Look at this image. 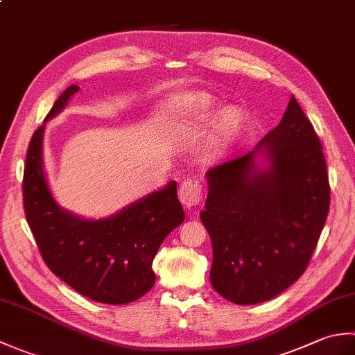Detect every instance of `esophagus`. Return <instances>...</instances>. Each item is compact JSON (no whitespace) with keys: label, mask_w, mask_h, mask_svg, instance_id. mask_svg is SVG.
<instances>
[{"label":"esophagus","mask_w":355,"mask_h":355,"mask_svg":"<svg viewBox=\"0 0 355 355\" xmlns=\"http://www.w3.org/2000/svg\"><path fill=\"white\" fill-rule=\"evenodd\" d=\"M178 197L186 209L197 207L201 202V197H202V189H201L200 182H197V180H186V182H183L182 186H180Z\"/></svg>","instance_id":"esophagus-1"}]
</instances>
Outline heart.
<instances>
[{
  "label": "heart",
  "mask_w": 355,
  "mask_h": 355,
  "mask_svg": "<svg viewBox=\"0 0 355 355\" xmlns=\"http://www.w3.org/2000/svg\"><path fill=\"white\" fill-rule=\"evenodd\" d=\"M201 110L202 116H209L210 112L215 110V101L206 93H200L193 99ZM244 126V114L239 108H227L221 112L220 119H218L215 131L210 137L207 146L205 149V157L207 160H214V158L220 157L225 148L235 140L236 135L241 132Z\"/></svg>",
  "instance_id": "heart-1"
}]
</instances>
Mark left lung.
I'll list each match as a JSON object with an SVG mask.
<instances>
[{
    "mask_svg": "<svg viewBox=\"0 0 355 355\" xmlns=\"http://www.w3.org/2000/svg\"><path fill=\"white\" fill-rule=\"evenodd\" d=\"M206 178L200 218L212 239L214 288L238 305L276 297L306 270L329 210L322 143L297 101L291 96L281 123L253 150Z\"/></svg>",
    "mask_w": 355,
    "mask_h": 355,
    "instance_id": "1",
    "label": "left lung"
}]
</instances>
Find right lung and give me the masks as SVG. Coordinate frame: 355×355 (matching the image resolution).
Instances as JSON below:
<instances>
[{"instance_id": "obj_1", "label": "right lung", "mask_w": 355, "mask_h": 355, "mask_svg": "<svg viewBox=\"0 0 355 355\" xmlns=\"http://www.w3.org/2000/svg\"><path fill=\"white\" fill-rule=\"evenodd\" d=\"M78 92L79 87L71 85L59 96L30 140L22 180L26 218L53 273L82 296L122 305L153 288L158 247L184 221V210L177 197V182L96 221L59 207L44 172V130L45 122L58 116Z\"/></svg>"}]
</instances>
